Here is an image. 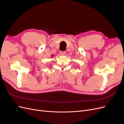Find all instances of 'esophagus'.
Instances as JSON below:
<instances>
[{
  "instance_id": "34e87169",
  "label": "esophagus",
  "mask_w": 124,
  "mask_h": 124,
  "mask_svg": "<svg viewBox=\"0 0 124 124\" xmlns=\"http://www.w3.org/2000/svg\"><path fill=\"white\" fill-rule=\"evenodd\" d=\"M66 52L65 51H63V52L61 51V52H59L60 55H62V56H65L66 55Z\"/></svg>"
}]
</instances>
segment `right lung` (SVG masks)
Segmentation results:
<instances>
[{"instance_id":"add662e5","label":"right lung","mask_w":124,"mask_h":124,"mask_svg":"<svg viewBox=\"0 0 124 124\" xmlns=\"http://www.w3.org/2000/svg\"><path fill=\"white\" fill-rule=\"evenodd\" d=\"M53 55H52V57H53Z\"/></svg>"}]
</instances>
